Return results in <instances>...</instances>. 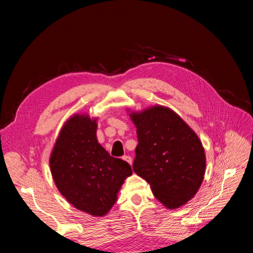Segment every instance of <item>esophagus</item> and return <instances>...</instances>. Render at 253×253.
Segmentation results:
<instances>
[{
    "label": "esophagus",
    "instance_id": "34e87169",
    "mask_svg": "<svg viewBox=\"0 0 253 253\" xmlns=\"http://www.w3.org/2000/svg\"><path fill=\"white\" fill-rule=\"evenodd\" d=\"M122 159H124L125 160V162H126L128 165H132V158L131 157H129V156H124V157H122Z\"/></svg>",
    "mask_w": 253,
    "mask_h": 253
}]
</instances>
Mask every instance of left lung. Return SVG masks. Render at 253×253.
I'll return each mask as SVG.
<instances>
[{
    "label": "left lung",
    "instance_id": "left-lung-1",
    "mask_svg": "<svg viewBox=\"0 0 253 253\" xmlns=\"http://www.w3.org/2000/svg\"><path fill=\"white\" fill-rule=\"evenodd\" d=\"M127 112L138 138L134 172L150 183L166 208H180L193 198L204 180L206 155L201 139L167 106Z\"/></svg>",
    "mask_w": 253,
    "mask_h": 253
}]
</instances>
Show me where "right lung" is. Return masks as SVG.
Wrapping results in <instances>:
<instances>
[{
  "label": "right lung",
  "instance_id": "1",
  "mask_svg": "<svg viewBox=\"0 0 253 253\" xmlns=\"http://www.w3.org/2000/svg\"><path fill=\"white\" fill-rule=\"evenodd\" d=\"M97 118L75 114L58 135L49 157L52 179L66 201L91 216L106 215L117 202L129 165L112 157L97 139Z\"/></svg>",
  "mask_w": 253,
  "mask_h": 253
}]
</instances>
